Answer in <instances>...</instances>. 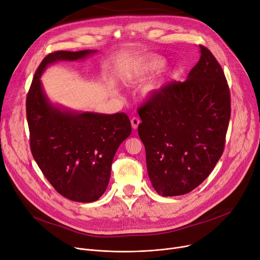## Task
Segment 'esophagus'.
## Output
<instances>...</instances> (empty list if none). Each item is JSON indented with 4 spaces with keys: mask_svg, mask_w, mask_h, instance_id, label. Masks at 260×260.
<instances>
[{
    "mask_svg": "<svg viewBox=\"0 0 260 260\" xmlns=\"http://www.w3.org/2000/svg\"><path fill=\"white\" fill-rule=\"evenodd\" d=\"M140 119L138 118V117H134V118H132V120H131V123H132V127L134 128V129H137L138 128V125L140 124Z\"/></svg>",
    "mask_w": 260,
    "mask_h": 260,
    "instance_id": "1",
    "label": "esophagus"
}]
</instances>
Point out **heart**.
Returning <instances> with one entry per match:
<instances>
[{"label":"heart","mask_w":260,"mask_h":260,"mask_svg":"<svg viewBox=\"0 0 260 260\" xmlns=\"http://www.w3.org/2000/svg\"><path fill=\"white\" fill-rule=\"evenodd\" d=\"M163 65H165V60L161 58L147 59L142 64H140V66L137 68V73L139 76L143 77V76H146L149 74H153L155 72H158L163 67ZM161 84H162V81L157 82V83H155L154 85L149 87V90L153 91V90L158 89L161 86Z\"/></svg>","instance_id":"heart-1"}]
</instances>
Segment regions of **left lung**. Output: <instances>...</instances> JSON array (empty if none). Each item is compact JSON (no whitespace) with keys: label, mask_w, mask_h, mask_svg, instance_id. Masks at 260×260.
I'll return each mask as SVG.
<instances>
[{"label":"left lung","mask_w":260,"mask_h":260,"mask_svg":"<svg viewBox=\"0 0 260 260\" xmlns=\"http://www.w3.org/2000/svg\"><path fill=\"white\" fill-rule=\"evenodd\" d=\"M199 49L200 59L185 81L169 82L138 109L149 180L165 197L196 188L223 153L230 90L213 53Z\"/></svg>","instance_id":"obj_1"}]
</instances>
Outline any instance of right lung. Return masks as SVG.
<instances>
[{"mask_svg":"<svg viewBox=\"0 0 260 260\" xmlns=\"http://www.w3.org/2000/svg\"><path fill=\"white\" fill-rule=\"evenodd\" d=\"M95 52L49 53L38 67L26 99L32 156L54 189L77 202H92L104 194L114 156L132 133L131 121L124 113L79 112L53 104L41 76L53 63L83 60Z\"/></svg>","mask_w":260,"mask_h":260,"instance_id":"1","label":"right lung"}]
</instances>
